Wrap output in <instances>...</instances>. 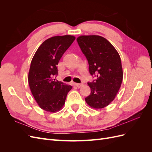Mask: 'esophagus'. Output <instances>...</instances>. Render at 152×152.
<instances>
[{
	"label": "esophagus",
	"mask_w": 152,
	"mask_h": 152,
	"mask_svg": "<svg viewBox=\"0 0 152 152\" xmlns=\"http://www.w3.org/2000/svg\"><path fill=\"white\" fill-rule=\"evenodd\" d=\"M74 85H75L76 87H77L78 88H80V87H81L82 86H83V84H78V83H75Z\"/></svg>",
	"instance_id": "34e87169"
}]
</instances>
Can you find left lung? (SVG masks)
I'll list each match as a JSON object with an SVG mask.
<instances>
[{
    "instance_id": "8db88e82",
    "label": "left lung",
    "mask_w": 152,
    "mask_h": 152,
    "mask_svg": "<svg viewBox=\"0 0 152 152\" xmlns=\"http://www.w3.org/2000/svg\"><path fill=\"white\" fill-rule=\"evenodd\" d=\"M89 63V71L96 79L87 82L91 94L86 103L95 109L108 106L120 89L123 71L121 57L112 44L99 35H81L77 39Z\"/></svg>"
}]
</instances>
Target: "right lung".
<instances>
[{
	"mask_svg": "<svg viewBox=\"0 0 152 152\" xmlns=\"http://www.w3.org/2000/svg\"><path fill=\"white\" fill-rule=\"evenodd\" d=\"M75 37L55 36L45 40L37 50L28 73L31 92L40 108L50 112L60 110L72 87L54 77L58 74V64Z\"/></svg>",
	"mask_w": 152,
	"mask_h": 152,
	"instance_id": "obj_1",
	"label": "right lung"
}]
</instances>
